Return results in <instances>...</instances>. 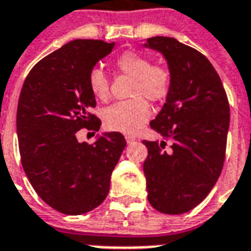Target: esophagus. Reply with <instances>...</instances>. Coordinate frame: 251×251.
<instances>
[{
    "instance_id": "esophagus-1",
    "label": "esophagus",
    "mask_w": 251,
    "mask_h": 251,
    "mask_svg": "<svg viewBox=\"0 0 251 251\" xmlns=\"http://www.w3.org/2000/svg\"><path fill=\"white\" fill-rule=\"evenodd\" d=\"M125 139H126V142H127V143H133V142L135 141L137 138L134 137L133 134H126V135H125Z\"/></svg>"
}]
</instances>
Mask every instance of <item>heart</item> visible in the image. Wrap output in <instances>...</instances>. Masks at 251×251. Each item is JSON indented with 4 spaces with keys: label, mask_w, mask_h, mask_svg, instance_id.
I'll return each mask as SVG.
<instances>
[{
    "label": "heart",
    "mask_w": 251,
    "mask_h": 251,
    "mask_svg": "<svg viewBox=\"0 0 251 251\" xmlns=\"http://www.w3.org/2000/svg\"><path fill=\"white\" fill-rule=\"evenodd\" d=\"M116 66L120 72L133 78L130 95L134 98L108 106L102 113V120L108 129L133 133L151 117V106L145 98L155 102L167 99L173 76L165 65L151 64L149 57L137 50L122 53L116 60ZM88 87L95 98L101 101H105L109 96V79L102 69L91 70Z\"/></svg>",
    "instance_id": "obj_1"
}]
</instances>
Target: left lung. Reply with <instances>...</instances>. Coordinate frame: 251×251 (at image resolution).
Returning <instances> with one entry per match:
<instances>
[{
    "instance_id": "left-lung-1",
    "label": "left lung",
    "mask_w": 251,
    "mask_h": 251,
    "mask_svg": "<svg viewBox=\"0 0 251 251\" xmlns=\"http://www.w3.org/2000/svg\"><path fill=\"white\" fill-rule=\"evenodd\" d=\"M160 50L173 82L167 102L150 126L161 141H143V164L151 206L185 214L206 198L222 173L229 127V101L208 58L173 37H150Z\"/></svg>"
}]
</instances>
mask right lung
Returning a JSON list of instances; mask_svg holds the SVG:
<instances>
[{
    "label": "right lung",
    "instance_id": "1",
    "mask_svg": "<svg viewBox=\"0 0 251 251\" xmlns=\"http://www.w3.org/2000/svg\"><path fill=\"white\" fill-rule=\"evenodd\" d=\"M113 43L78 39L37 62L22 87L17 110L19 152L27 178L47 204L65 215H82L104 202L110 175L126 141L105 134L95 145L79 143L80 129L99 131L91 109L96 100L88 74Z\"/></svg>",
    "mask_w": 251,
    "mask_h": 251
}]
</instances>
